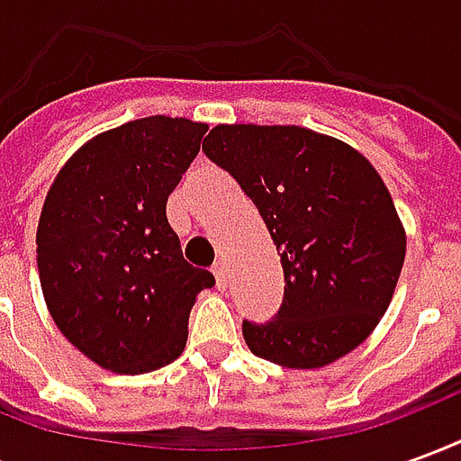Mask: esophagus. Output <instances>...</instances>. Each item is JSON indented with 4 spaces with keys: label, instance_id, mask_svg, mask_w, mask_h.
Here are the masks:
<instances>
[{
    "label": "esophagus",
    "instance_id": "esophagus-1",
    "mask_svg": "<svg viewBox=\"0 0 461 461\" xmlns=\"http://www.w3.org/2000/svg\"><path fill=\"white\" fill-rule=\"evenodd\" d=\"M212 274H214V279H217V286L224 289V286H227V267H224V261H217V264L212 267Z\"/></svg>",
    "mask_w": 461,
    "mask_h": 461
}]
</instances>
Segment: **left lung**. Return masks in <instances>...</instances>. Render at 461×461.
<instances>
[{
  "label": "left lung",
  "instance_id": "8db88e82",
  "mask_svg": "<svg viewBox=\"0 0 461 461\" xmlns=\"http://www.w3.org/2000/svg\"><path fill=\"white\" fill-rule=\"evenodd\" d=\"M204 142L259 210L284 267L279 313L241 323L251 353L311 370L360 346L405 261V230L375 167L299 125H217Z\"/></svg>",
  "mask_w": 461,
  "mask_h": 461
}]
</instances>
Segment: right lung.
Listing matches in <instances>:
<instances>
[{"instance_id":"obj_1","label":"right lung","mask_w":461,"mask_h":461,"mask_svg":"<svg viewBox=\"0 0 461 461\" xmlns=\"http://www.w3.org/2000/svg\"><path fill=\"white\" fill-rule=\"evenodd\" d=\"M204 122L150 115L95 135L46 194L36 264L51 319L105 370L140 375L187 343L207 269L185 261L165 204L200 152Z\"/></svg>"}]
</instances>
